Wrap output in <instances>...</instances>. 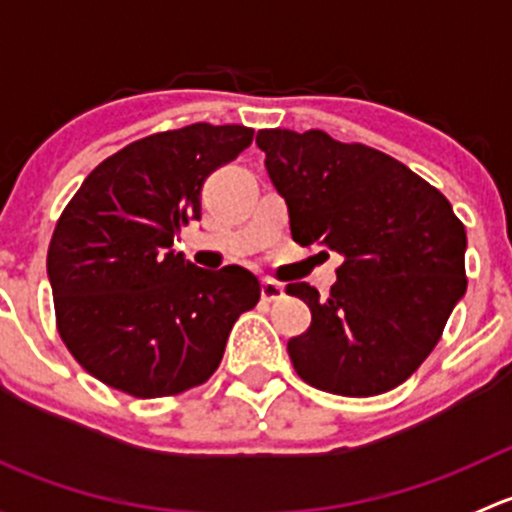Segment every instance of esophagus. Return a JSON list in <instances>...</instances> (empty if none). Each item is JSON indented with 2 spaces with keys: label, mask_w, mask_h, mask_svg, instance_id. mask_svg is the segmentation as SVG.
Returning a JSON list of instances; mask_svg holds the SVG:
<instances>
[{
  "label": "esophagus",
  "mask_w": 512,
  "mask_h": 512,
  "mask_svg": "<svg viewBox=\"0 0 512 512\" xmlns=\"http://www.w3.org/2000/svg\"><path fill=\"white\" fill-rule=\"evenodd\" d=\"M260 294H262V299H265V302H277V299L285 297V289H282V285H277V282L265 280V282H262V287H260Z\"/></svg>",
  "instance_id": "1"
}]
</instances>
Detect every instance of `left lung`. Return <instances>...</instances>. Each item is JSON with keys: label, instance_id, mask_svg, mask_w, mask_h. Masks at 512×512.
<instances>
[{"label": "left lung", "instance_id": "1", "mask_svg": "<svg viewBox=\"0 0 512 512\" xmlns=\"http://www.w3.org/2000/svg\"><path fill=\"white\" fill-rule=\"evenodd\" d=\"M257 146L294 240L342 257L329 297L287 285L312 312L307 332L287 342L294 369L329 394L394 389L466 294V227L433 185L369 146L287 128L257 131Z\"/></svg>", "mask_w": 512, "mask_h": 512}]
</instances>
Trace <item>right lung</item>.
Segmentation results:
<instances>
[{"instance_id": "add662e5", "label": "right lung", "mask_w": 512, "mask_h": 512, "mask_svg": "<svg viewBox=\"0 0 512 512\" xmlns=\"http://www.w3.org/2000/svg\"><path fill=\"white\" fill-rule=\"evenodd\" d=\"M247 126L193 123L113 153L66 205L46 257L66 349L106 386L138 399L180 394L218 369L252 272L200 270L173 250L200 220L205 178L252 143Z\"/></svg>"}]
</instances>
